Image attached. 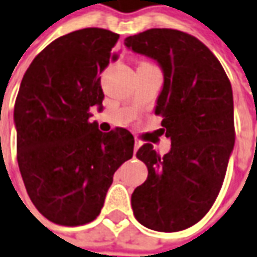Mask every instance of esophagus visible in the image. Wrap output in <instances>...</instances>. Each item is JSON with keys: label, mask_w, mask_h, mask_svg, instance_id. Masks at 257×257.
Returning <instances> with one entry per match:
<instances>
[{"label": "esophagus", "mask_w": 257, "mask_h": 257, "mask_svg": "<svg viewBox=\"0 0 257 257\" xmlns=\"http://www.w3.org/2000/svg\"><path fill=\"white\" fill-rule=\"evenodd\" d=\"M141 146H142V142H141L139 139H135V151H138Z\"/></svg>", "instance_id": "34e87169"}]
</instances>
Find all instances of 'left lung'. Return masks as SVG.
<instances>
[{
  "mask_svg": "<svg viewBox=\"0 0 257 257\" xmlns=\"http://www.w3.org/2000/svg\"><path fill=\"white\" fill-rule=\"evenodd\" d=\"M125 46L163 71L155 114L172 142L163 158L151 143L136 153L149 173L131 198L134 215L153 231H183L208 212L224 181L235 145L231 83L204 43L176 29L145 31Z\"/></svg>",
  "mask_w": 257,
  "mask_h": 257,
  "instance_id": "8db88e82",
  "label": "left lung"
}]
</instances>
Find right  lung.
<instances>
[{
  "instance_id": "1",
  "label": "right lung",
  "mask_w": 257,
  "mask_h": 257,
  "mask_svg": "<svg viewBox=\"0 0 257 257\" xmlns=\"http://www.w3.org/2000/svg\"><path fill=\"white\" fill-rule=\"evenodd\" d=\"M118 33L85 28L53 41L33 59L14 108L19 172L35 207L49 221L77 226L101 212L118 167L135 139L123 128L101 132L99 84Z\"/></svg>"
}]
</instances>
